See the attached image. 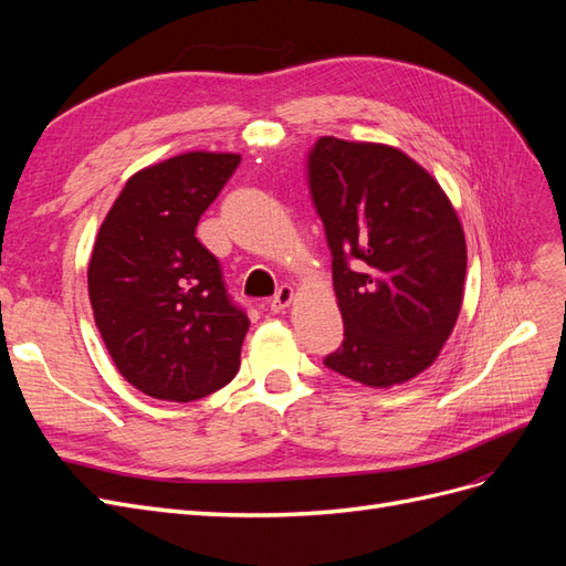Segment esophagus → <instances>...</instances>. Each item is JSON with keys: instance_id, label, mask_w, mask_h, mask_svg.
Instances as JSON below:
<instances>
[{"instance_id": "obj_1", "label": "esophagus", "mask_w": 566, "mask_h": 566, "mask_svg": "<svg viewBox=\"0 0 566 566\" xmlns=\"http://www.w3.org/2000/svg\"><path fill=\"white\" fill-rule=\"evenodd\" d=\"M293 287L290 285H281L279 290H276V295L271 297V302H269V306H271V312L273 314H281V312H285L287 306H290V302H293Z\"/></svg>"}]
</instances>
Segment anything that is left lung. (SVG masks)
<instances>
[{
    "instance_id": "1",
    "label": "left lung",
    "mask_w": 566,
    "mask_h": 566,
    "mask_svg": "<svg viewBox=\"0 0 566 566\" xmlns=\"http://www.w3.org/2000/svg\"><path fill=\"white\" fill-rule=\"evenodd\" d=\"M333 254L345 339L323 358L368 387L434 364L462 304L465 233L441 186L406 153L321 136L306 160Z\"/></svg>"
}]
</instances>
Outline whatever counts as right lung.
Wrapping results in <instances>:
<instances>
[{
  "label": "right lung",
  "mask_w": 566,
  "mask_h": 566,
  "mask_svg": "<svg viewBox=\"0 0 566 566\" xmlns=\"http://www.w3.org/2000/svg\"><path fill=\"white\" fill-rule=\"evenodd\" d=\"M238 163L196 150L146 167L98 229L87 271L96 328L123 378L153 399H202L241 366L250 318L196 238Z\"/></svg>",
  "instance_id": "add662e5"
}]
</instances>
